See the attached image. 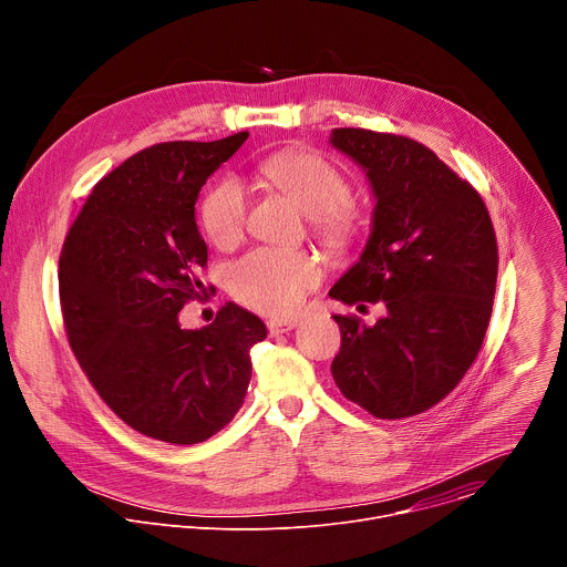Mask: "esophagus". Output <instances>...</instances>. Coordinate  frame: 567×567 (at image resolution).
<instances>
[{"label":"esophagus","instance_id":"obj_1","mask_svg":"<svg viewBox=\"0 0 567 567\" xmlns=\"http://www.w3.org/2000/svg\"><path fill=\"white\" fill-rule=\"evenodd\" d=\"M296 326H298V320H293V318H289V320H269V322H267V328H269L271 334H287V332H291Z\"/></svg>","mask_w":567,"mask_h":567}]
</instances>
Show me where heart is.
<instances>
[{"label":"heart","mask_w":567,"mask_h":567,"mask_svg":"<svg viewBox=\"0 0 567 567\" xmlns=\"http://www.w3.org/2000/svg\"><path fill=\"white\" fill-rule=\"evenodd\" d=\"M260 175L287 195L313 226L328 247L346 249L359 233V213L348 202L346 177L326 158L305 150H282L267 156ZM247 190L235 177L217 182L202 202V226L219 249H228L245 235ZM316 262L298 251L260 249L239 260L230 274V289L239 302L262 313L287 316L296 311L305 291L316 287Z\"/></svg>","instance_id":"1"}]
</instances>
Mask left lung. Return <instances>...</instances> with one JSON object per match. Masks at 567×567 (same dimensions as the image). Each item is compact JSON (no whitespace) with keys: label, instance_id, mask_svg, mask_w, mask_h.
Wrapping results in <instances>:
<instances>
[{"label":"left lung","instance_id":"left-lung-1","mask_svg":"<svg viewBox=\"0 0 567 567\" xmlns=\"http://www.w3.org/2000/svg\"><path fill=\"white\" fill-rule=\"evenodd\" d=\"M330 145L365 173L374 197L363 254L330 296L385 305L370 328L334 316L332 377L370 415L413 417L442 401L480 352L498 278L494 224L471 184L413 138L341 127Z\"/></svg>","mask_w":567,"mask_h":567}]
</instances>
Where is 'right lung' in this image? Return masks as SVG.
Segmentation results:
<instances>
[{"instance_id": "add662e5", "label": "right lung", "mask_w": 567, "mask_h": 567, "mask_svg": "<svg viewBox=\"0 0 567 567\" xmlns=\"http://www.w3.org/2000/svg\"><path fill=\"white\" fill-rule=\"evenodd\" d=\"M247 138L141 150L96 184L62 245L69 346L107 406L161 442L199 444L221 431L245 403L251 348L267 339L265 322L235 302L208 328L179 322L208 291L199 190Z\"/></svg>"}]
</instances>
